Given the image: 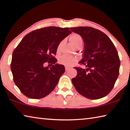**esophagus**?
<instances>
[{
  "label": "esophagus",
  "instance_id": "esophagus-1",
  "mask_svg": "<svg viewBox=\"0 0 130 130\" xmlns=\"http://www.w3.org/2000/svg\"><path fill=\"white\" fill-rule=\"evenodd\" d=\"M70 69V67H65V70L66 71H68V70Z\"/></svg>",
  "mask_w": 130,
  "mask_h": 130
}]
</instances>
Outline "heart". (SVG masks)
<instances>
[{"instance_id": "obj_1", "label": "heart", "mask_w": 130, "mask_h": 130, "mask_svg": "<svg viewBox=\"0 0 130 130\" xmlns=\"http://www.w3.org/2000/svg\"><path fill=\"white\" fill-rule=\"evenodd\" d=\"M69 41L72 45L74 47H76L80 43H83V40L80 36L77 34H73L69 37ZM60 46V44L58 45L57 49H59ZM59 62L61 64L66 66V67H71V66L75 64L77 59L74 57H69L67 56H63L59 58Z\"/></svg>"}]
</instances>
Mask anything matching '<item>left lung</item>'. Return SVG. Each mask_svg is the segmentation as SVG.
I'll list each match as a JSON object with an SVG mask.
<instances>
[{
	"label": "left lung",
	"instance_id": "left-lung-1",
	"mask_svg": "<svg viewBox=\"0 0 130 130\" xmlns=\"http://www.w3.org/2000/svg\"><path fill=\"white\" fill-rule=\"evenodd\" d=\"M84 42L80 63L86 68H75L77 71L72 83L79 93L89 99L102 98L114 86L119 73L120 61L116 49L106 34L91 27H71Z\"/></svg>",
	"mask_w": 130,
	"mask_h": 130
}]
</instances>
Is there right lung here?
Listing matches in <instances>:
<instances>
[{"mask_svg": "<svg viewBox=\"0 0 130 130\" xmlns=\"http://www.w3.org/2000/svg\"><path fill=\"white\" fill-rule=\"evenodd\" d=\"M70 28L50 26L37 29L22 39L12 53L11 63L14 81L22 93L34 99L52 92L64 73L63 65L56 63L59 44L71 33ZM48 62L54 64L45 67Z\"/></svg>", "mask_w": 130, "mask_h": 130, "instance_id": "1", "label": "right lung"}]
</instances>
